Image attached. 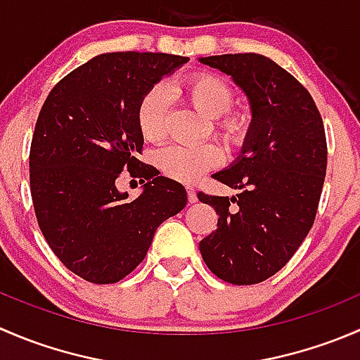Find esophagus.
I'll use <instances>...</instances> for the list:
<instances>
[{
  "label": "esophagus",
  "instance_id": "obj_1",
  "mask_svg": "<svg viewBox=\"0 0 360 360\" xmlns=\"http://www.w3.org/2000/svg\"><path fill=\"white\" fill-rule=\"evenodd\" d=\"M186 193H188V202L190 203L197 202V191H195L193 186H186Z\"/></svg>",
  "mask_w": 360,
  "mask_h": 360
}]
</instances>
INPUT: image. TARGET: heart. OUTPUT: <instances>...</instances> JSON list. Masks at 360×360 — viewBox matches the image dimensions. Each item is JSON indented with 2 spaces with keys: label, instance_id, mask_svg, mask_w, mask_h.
<instances>
[{
  "label": "heart",
  "instance_id": "obj_1",
  "mask_svg": "<svg viewBox=\"0 0 360 360\" xmlns=\"http://www.w3.org/2000/svg\"><path fill=\"white\" fill-rule=\"evenodd\" d=\"M177 90L209 118L216 120V134L226 146H238L248 132V123L237 115H230L233 90L223 78L210 72H195L177 83ZM169 99L162 86H153L141 97L136 110L139 132L146 141L163 139ZM158 169L167 177L179 183H193L202 174L221 162V150L212 143L170 144L155 157Z\"/></svg>",
  "mask_w": 360,
  "mask_h": 360
}]
</instances>
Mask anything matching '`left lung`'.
<instances>
[{
    "mask_svg": "<svg viewBox=\"0 0 360 360\" xmlns=\"http://www.w3.org/2000/svg\"><path fill=\"white\" fill-rule=\"evenodd\" d=\"M198 60L231 76L252 111L238 158L212 176L238 193H198L219 216L200 252L221 281L259 284L291 259L314 224L328 167L324 123L308 90L268 57L226 53Z\"/></svg>",
    "mask_w": 360,
    "mask_h": 360,
    "instance_id": "left-lung-1",
    "label": "left lung"
}]
</instances>
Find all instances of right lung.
Returning <instances> with one entry per match:
<instances>
[{"label":"right lung","mask_w":360,"mask_h":360,"mask_svg":"<svg viewBox=\"0 0 360 360\" xmlns=\"http://www.w3.org/2000/svg\"><path fill=\"white\" fill-rule=\"evenodd\" d=\"M188 57L103 53L64 76L46 97L29 153L36 219L50 249L72 274L115 284L144 259L157 228L184 209L183 184L143 163L136 122L141 97ZM127 168L143 176L137 199L120 194Z\"/></svg>","instance_id":"obj_1"}]
</instances>
